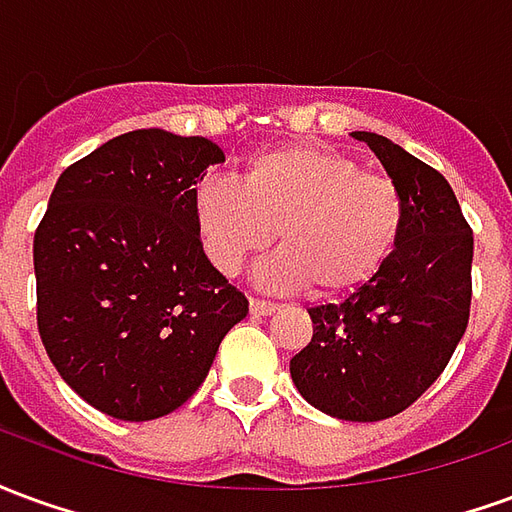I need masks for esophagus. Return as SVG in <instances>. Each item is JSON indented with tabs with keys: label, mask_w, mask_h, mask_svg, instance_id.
Segmentation results:
<instances>
[{
	"label": "esophagus",
	"mask_w": 512,
	"mask_h": 512,
	"mask_svg": "<svg viewBox=\"0 0 512 512\" xmlns=\"http://www.w3.org/2000/svg\"><path fill=\"white\" fill-rule=\"evenodd\" d=\"M249 312L252 315H274V312H279V304H271V301H260V299H252L249 301Z\"/></svg>",
	"instance_id": "obj_1"
}]
</instances>
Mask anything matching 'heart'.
I'll return each instance as SVG.
<instances>
[{
  "label": "heart",
  "mask_w": 512,
  "mask_h": 512,
  "mask_svg": "<svg viewBox=\"0 0 512 512\" xmlns=\"http://www.w3.org/2000/svg\"><path fill=\"white\" fill-rule=\"evenodd\" d=\"M205 257L235 277L249 257L279 246L255 271L271 293L345 296L381 274L406 224V202L384 175L315 145H277L246 158L241 183L205 175L191 194Z\"/></svg>",
  "instance_id": "heart-1"
}]
</instances>
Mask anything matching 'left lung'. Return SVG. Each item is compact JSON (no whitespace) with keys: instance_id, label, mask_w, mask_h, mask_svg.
Wrapping results in <instances>:
<instances>
[{"instance_id":"1","label":"left lung","mask_w":512,"mask_h":512,"mask_svg":"<svg viewBox=\"0 0 512 512\" xmlns=\"http://www.w3.org/2000/svg\"><path fill=\"white\" fill-rule=\"evenodd\" d=\"M406 202L395 252L340 304L310 307L312 340L290 359L301 397L329 417L378 422L406 411L461 343L472 304L474 238L455 191L392 139L354 131Z\"/></svg>"}]
</instances>
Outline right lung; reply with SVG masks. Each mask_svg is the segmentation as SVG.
<instances>
[{
	"mask_svg": "<svg viewBox=\"0 0 512 512\" xmlns=\"http://www.w3.org/2000/svg\"><path fill=\"white\" fill-rule=\"evenodd\" d=\"M222 161L205 136L139 128L51 191L35 233L40 340L62 381L109 417L147 422L183 406L249 312L191 213L194 186Z\"/></svg>",
	"mask_w": 512,
	"mask_h": 512,
	"instance_id": "1",
	"label": "right lung"
}]
</instances>
